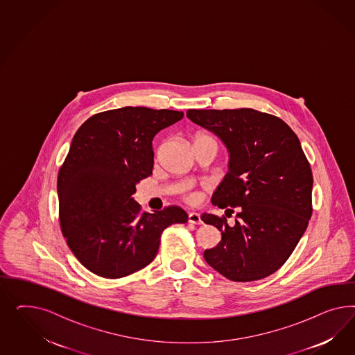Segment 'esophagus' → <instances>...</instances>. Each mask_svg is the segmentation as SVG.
<instances>
[{"label":"esophagus","instance_id":"1","mask_svg":"<svg viewBox=\"0 0 355 355\" xmlns=\"http://www.w3.org/2000/svg\"><path fill=\"white\" fill-rule=\"evenodd\" d=\"M187 221H189L190 224H195V225H200V224H203V221H202L200 216H199V214H196V212H191V214H189Z\"/></svg>","mask_w":355,"mask_h":355}]
</instances>
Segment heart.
Wrapping results in <instances>:
<instances>
[{"label": "heart", "instance_id": "obj_1", "mask_svg": "<svg viewBox=\"0 0 355 355\" xmlns=\"http://www.w3.org/2000/svg\"><path fill=\"white\" fill-rule=\"evenodd\" d=\"M200 139H211V137L205 135V134H200V135H198V137L195 138V140ZM195 140H193V141H195ZM199 199H200V195H199V193H196V191H189V193H186V195H184V200H186L187 203H190V205L198 203Z\"/></svg>", "mask_w": 355, "mask_h": 355}]
</instances>
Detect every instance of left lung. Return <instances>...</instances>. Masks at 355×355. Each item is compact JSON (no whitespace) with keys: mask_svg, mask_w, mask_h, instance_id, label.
Wrapping results in <instances>:
<instances>
[{"mask_svg":"<svg viewBox=\"0 0 355 355\" xmlns=\"http://www.w3.org/2000/svg\"><path fill=\"white\" fill-rule=\"evenodd\" d=\"M186 114L230 153L229 172L212 196L225 216H202L221 232L205 261L232 281L264 279L289 259L311 218L313 180L301 141L282 119L250 107ZM232 213L236 223L229 226Z\"/></svg>","mask_w":355,"mask_h":355,"instance_id":"8db88e82","label":"left lung"}]
</instances>
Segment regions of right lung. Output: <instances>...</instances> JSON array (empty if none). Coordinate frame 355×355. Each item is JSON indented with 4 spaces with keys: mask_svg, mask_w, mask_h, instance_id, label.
<instances>
[{
    "mask_svg": "<svg viewBox=\"0 0 355 355\" xmlns=\"http://www.w3.org/2000/svg\"><path fill=\"white\" fill-rule=\"evenodd\" d=\"M182 119L177 110L125 107L97 113L76 131L57 178L60 223L67 246L97 276L144 268L164 229L187 223L181 207L146 214L132 199L152 174L155 135Z\"/></svg>",
    "mask_w": 355,
    "mask_h": 355,
    "instance_id": "1",
    "label": "right lung"
}]
</instances>
